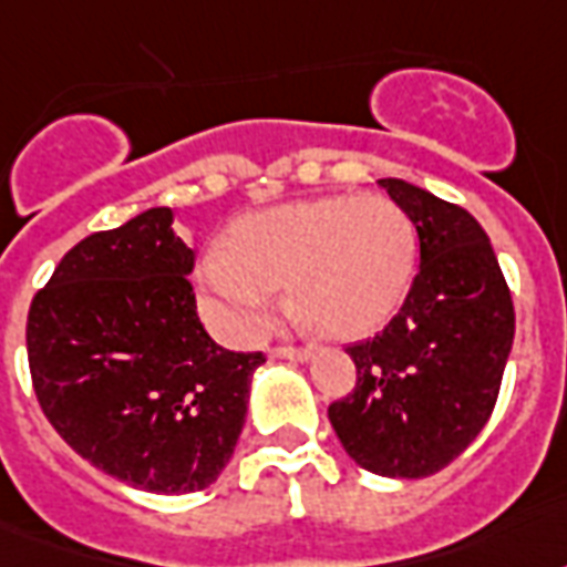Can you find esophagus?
<instances>
[{
	"mask_svg": "<svg viewBox=\"0 0 567 567\" xmlns=\"http://www.w3.org/2000/svg\"><path fill=\"white\" fill-rule=\"evenodd\" d=\"M275 357L278 359H296V362H305V359H311L313 357V347H287V344H280L271 350Z\"/></svg>",
	"mask_w": 567,
	"mask_h": 567,
	"instance_id": "obj_1",
	"label": "esophagus"
}]
</instances>
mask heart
Listing matches in <instances>:
<instances>
[{"mask_svg": "<svg viewBox=\"0 0 567 567\" xmlns=\"http://www.w3.org/2000/svg\"><path fill=\"white\" fill-rule=\"evenodd\" d=\"M416 271V229L386 196H323L235 223L226 250L202 262V305L233 338H259L289 287L317 332L365 334L402 305Z\"/></svg>", "mask_w": 567, "mask_h": 567, "instance_id": "obj_1", "label": "heart"}]
</instances>
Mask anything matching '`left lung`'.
<instances>
[{"mask_svg":"<svg viewBox=\"0 0 567 567\" xmlns=\"http://www.w3.org/2000/svg\"><path fill=\"white\" fill-rule=\"evenodd\" d=\"M420 235V271L402 311L347 347L357 386L329 404L347 456L380 477L447 468L493 416L514 344V299L481 223L453 202L383 177Z\"/></svg>","mask_w":567,"mask_h":567,"instance_id":"obj_1","label":"left lung"}]
</instances>
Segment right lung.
I'll list each match as a JSON object with an SVG mask.
<instances>
[{
    "label": "right lung",
    "mask_w": 567,
    "mask_h": 567,
    "mask_svg": "<svg viewBox=\"0 0 567 567\" xmlns=\"http://www.w3.org/2000/svg\"><path fill=\"white\" fill-rule=\"evenodd\" d=\"M172 210L86 235L27 317L41 411L90 465L159 495L205 489L233 458L266 353L210 341Z\"/></svg>",
    "instance_id": "add662e5"
}]
</instances>
